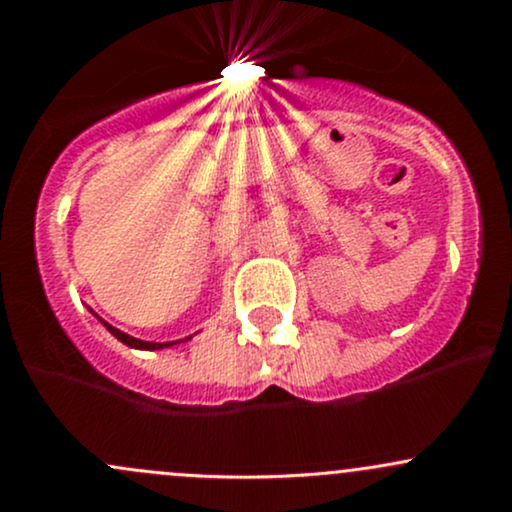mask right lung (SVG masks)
<instances>
[{
  "label": "right lung",
  "mask_w": 512,
  "mask_h": 512,
  "mask_svg": "<svg viewBox=\"0 0 512 512\" xmlns=\"http://www.w3.org/2000/svg\"><path fill=\"white\" fill-rule=\"evenodd\" d=\"M102 324L104 327L109 329V332L114 334V337L119 339V342H124L126 346H134V349H163V346H170V344H175V342H166V344H156V342H141V339H134V337H129V334H124V332H119V329H114L112 324H107L102 320Z\"/></svg>",
  "instance_id": "obj_1"
}]
</instances>
